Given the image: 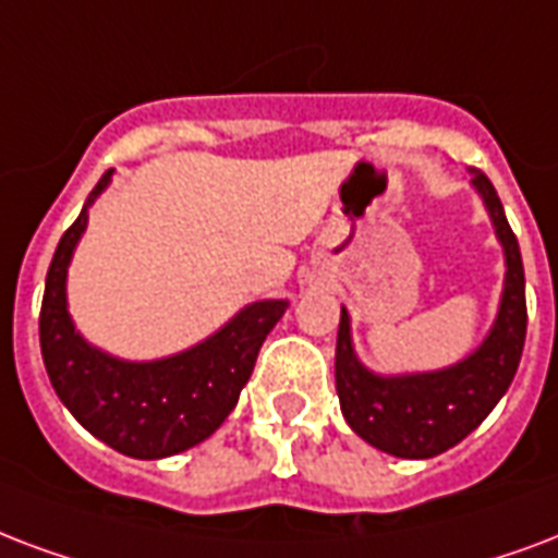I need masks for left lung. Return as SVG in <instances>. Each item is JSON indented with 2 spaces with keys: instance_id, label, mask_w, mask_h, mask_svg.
<instances>
[{
  "instance_id": "left-lung-1",
  "label": "left lung",
  "mask_w": 558,
  "mask_h": 558,
  "mask_svg": "<svg viewBox=\"0 0 558 558\" xmlns=\"http://www.w3.org/2000/svg\"><path fill=\"white\" fill-rule=\"evenodd\" d=\"M497 240L506 254V283L500 313L486 342L445 372L380 377L356 363L351 325L342 310L336 336V392L351 430L401 459H430L477 430L515 377L526 339V295L521 248L495 186L483 172L474 175Z\"/></svg>"
}]
</instances>
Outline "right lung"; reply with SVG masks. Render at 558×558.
<instances>
[{
  "label": "right lung",
  "mask_w": 558,
  "mask_h": 558,
  "mask_svg": "<svg viewBox=\"0 0 558 558\" xmlns=\"http://www.w3.org/2000/svg\"><path fill=\"white\" fill-rule=\"evenodd\" d=\"M113 169L93 186L99 198ZM87 228V207L63 231L46 275L40 351L54 392L81 427L134 459H163L193 448L222 427L248 383L263 339L287 313V301H257L184 354L125 363L90 348L66 313V266Z\"/></svg>",
  "instance_id": "right-lung-1"
}]
</instances>
